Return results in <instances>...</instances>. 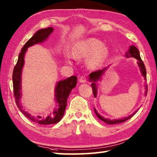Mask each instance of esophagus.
Wrapping results in <instances>:
<instances>
[{"mask_svg": "<svg viewBox=\"0 0 157 157\" xmlns=\"http://www.w3.org/2000/svg\"><path fill=\"white\" fill-rule=\"evenodd\" d=\"M86 76L85 75H82V76H81L80 78H79V82H82V83H84V82H85L86 81Z\"/></svg>", "mask_w": 157, "mask_h": 157, "instance_id": "1", "label": "esophagus"}]
</instances>
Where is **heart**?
<instances>
[{
    "instance_id": "obj_1",
    "label": "heart",
    "mask_w": 157,
    "mask_h": 157,
    "mask_svg": "<svg viewBox=\"0 0 157 157\" xmlns=\"http://www.w3.org/2000/svg\"><path fill=\"white\" fill-rule=\"evenodd\" d=\"M108 54V48L94 38H89L80 41L73 50V55L75 57L89 56L86 63L90 68L99 67L105 62Z\"/></svg>"
}]
</instances>
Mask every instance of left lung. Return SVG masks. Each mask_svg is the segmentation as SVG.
Wrapping results in <instances>:
<instances>
[{"mask_svg": "<svg viewBox=\"0 0 157 157\" xmlns=\"http://www.w3.org/2000/svg\"><path fill=\"white\" fill-rule=\"evenodd\" d=\"M126 57H134L135 59H136L138 60V65L140 67V72H141L142 75L144 77V79H146V69L145 67V65H144V63L141 59V58H140V53L139 50L137 49L136 47H135L134 46H132L129 47V49L127 52L126 53ZM107 68L106 67L105 68L102 69V70H98L95 71V72H93L89 75V80L90 82H92V84H91V87H92V90H93V93H94V97L95 98L97 95V86H96V82H98V80H99V79L101 78V77L102 75L104 74V73L105 72L106 69ZM145 89H146V92H145V95H147V85L145 86ZM94 111L95 114H96V116L98 117V118L100 119L101 121H102L103 122H105V123L109 124H117V123H123V122L126 121L127 120H128L130 118H132V117L134 115L135 112L132 115H130L128 117H126V118H121V119H115V120H110V119H108V118H105L104 117L100 116L99 113H98V111H96V109L94 108Z\"/></svg>", "mask_w": 157, "mask_h": 157, "instance_id": "left-lung-1", "label": "left lung"}]
</instances>
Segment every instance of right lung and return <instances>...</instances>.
<instances>
[{
  "mask_svg": "<svg viewBox=\"0 0 157 157\" xmlns=\"http://www.w3.org/2000/svg\"><path fill=\"white\" fill-rule=\"evenodd\" d=\"M53 30L54 29L51 27L41 29L37 31L26 42L18 55L17 63L15 66L12 74L14 95L18 108L28 118L32 121L41 124H55L61 121L64 114L66 105H67L68 98L72 89L76 86L77 79H78L76 76H71L64 80H61L57 82L55 90V98L57 102L56 108L55 109L53 112L50 113V115L48 116L46 118H42L41 116H33L31 114L23 110V107H21L20 103V99L22 97L21 95V74H22V68L24 65V57L26 50L29 47L33 46L34 44L42 43L45 40H46Z\"/></svg>",
  "mask_w": 157,
  "mask_h": 157,
  "instance_id": "right-lung-1",
  "label": "right lung"
}]
</instances>
